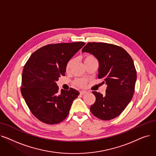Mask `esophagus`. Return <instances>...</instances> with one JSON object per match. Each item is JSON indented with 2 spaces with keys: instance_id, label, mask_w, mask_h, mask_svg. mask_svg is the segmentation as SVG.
Here are the masks:
<instances>
[{
  "instance_id": "obj_1",
  "label": "esophagus",
  "mask_w": 156,
  "mask_h": 156,
  "mask_svg": "<svg viewBox=\"0 0 156 156\" xmlns=\"http://www.w3.org/2000/svg\"><path fill=\"white\" fill-rule=\"evenodd\" d=\"M87 91H85V90H81L80 92V94H81V95H83V94H87Z\"/></svg>"
}]
</instances>
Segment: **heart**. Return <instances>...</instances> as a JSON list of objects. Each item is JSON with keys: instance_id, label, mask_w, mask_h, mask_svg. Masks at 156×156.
Returning a JSON list of instances; mask_svg holds the SVG:
<instances>
[{"instance_id": "heart-1", "label": "heart", "mask_w": 156, "mask_h": 156, "mask_svg": "<svg viewBox=\"0 0 156 156\" xmlns=\"http://www.w3.org/2000/svg\"><path fill=\"white\" fill-rule=\"evenodd\" d=\"M83 60L84 64L86 65L88 63H89L93 61V60H95L96 59L92 55H90V54H85V55L83 57ZM74 64V58H71L68 60V61H67V62L66 64V71L67 73H69L71 71ZM73 83L74 85L79 87H85L87 83V81L86 79H84V78H78V79L74 80Z\"/></svg>"}]
</instances>
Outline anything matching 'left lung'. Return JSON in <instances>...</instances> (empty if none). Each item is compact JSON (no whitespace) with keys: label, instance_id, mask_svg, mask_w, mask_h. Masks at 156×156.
<instances>
[{"label":"left lung","instance_id":"1","mask_svg":"<svg viewBox=\"0 0 156 156\" xmlns=\"http://www.w3.org/2000/svg\"><path fill=\"white\" fill-rule=\"evenodd\" d=\"M82 51L98 58V78L107 85L105 95L92 92L96 101L90 112L104 120L117 117L130 103L134 92L136 71L131 57L122 47L106 43H88Z\"/></svg>","mask_w":156,"mask_h":156}]
</instances>
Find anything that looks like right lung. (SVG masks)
<instances>
[{
    "mask_svg": "<svg viewBox=\"0 0 156 156\" xmlns=\"http://www.w3.org/2000/svg\"><path fill=\"white\" fill-rule=\"evenodd\" d=\"M84 42L50 44L37 50L24 66L21 93L31 113L47 124L63 121L79 92L70 88L58 92L56 82L65 76L66 64Z\"/></svg>",
    "mask_w": 156,
    "mask_h": 156,
    "instance_id": "right-lung-1",
    "label": "right lung"
}]
</instances>
